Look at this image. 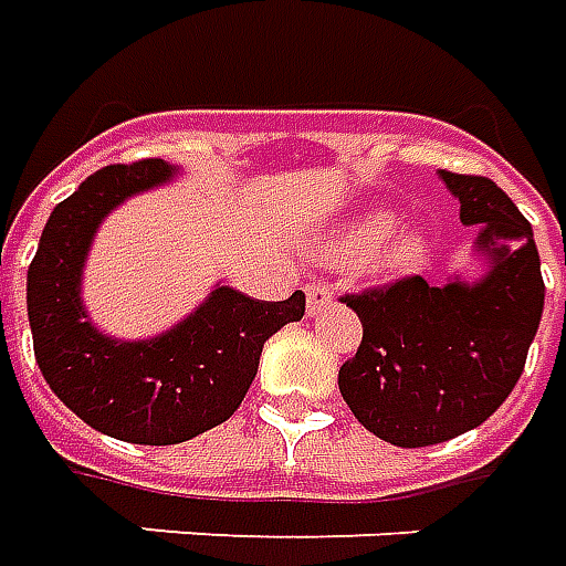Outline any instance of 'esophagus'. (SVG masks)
I'll list each match as a JSON object with an SVG mask.
<instances>
[{
    "label": "esophagus",
    "instance_id": "esophagus-1",
    "mask_svg": "<svg viewBox=\"0 0 566 566\" xmlns=\"http://www.w3.org/2000/svg\"><path fill=\"white\" fill-rule=\"evenodd\" d=\"M335 302V290L328 283H307V314H323Z\"/></svg>",
    "mask_w": 566,
    "mask_h": 566
}]
</instances>
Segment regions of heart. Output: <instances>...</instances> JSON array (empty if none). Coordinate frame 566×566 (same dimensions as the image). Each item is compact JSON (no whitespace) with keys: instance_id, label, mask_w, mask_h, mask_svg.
<instances>
[{"instance_id":"b5f03b06","label":"heart","mask_w":566,"mask_h":566,"mask_svg":"<svg viewBox=\"0 0 566 566\" xmlns=\"http://www.w3.org/2000/svg\"><path fill=\"white\" fill-rule=\"evenodd\" d=\"M396 216L387 210H371L344 228L335 240L332 255L340 262H368L378 259L387 271H411L430 252V234L420 228L392 231Z\"/></svg>"}]
</instances>
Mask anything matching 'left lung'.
<instances>
[{
    "instance_id": "obj_1",
    "label": "left lung",
    "mask_w": 566,
    "mask_h": 566,
    "mask_svg": "<svg viewBox=\"0 0 566 566\" xmlns=\"http://www.w3.org/2000/svg\"><path fill=\"white\" fill-rule=\"evenodd\" d=\"M460 222L479 228L482 280L430 286L402 276L344 295L363 323L338 387L354 418L399 448H427L475 430L506 402L539 328L546 283L531 222L488 176L442 170Z\"/></svg>"
}]
</instances>
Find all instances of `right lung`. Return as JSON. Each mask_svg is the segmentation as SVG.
Here are the masks:
<instances>
[{
	"label": "right lung",
	"mask_w": 566,
	"mask_h": 566,
	"mask_svg": "<svg viewBox=\"0 0 566 566\" xmlns=\"http://www.w3.org/2000/svg\"><path fill=\"white\" fill-rule=\"evenodd\" d=\"M174 176L158 158L87 176L48 219L27 271L35 363L70 411L112 439L179 444L226 423L259 371L264 340L304 316V292L255 302L231 286L148 340L103 335L82 304V268L106 212Z\"/></svg>",
	"instance_id": "obj_1"
}]
</instances>
